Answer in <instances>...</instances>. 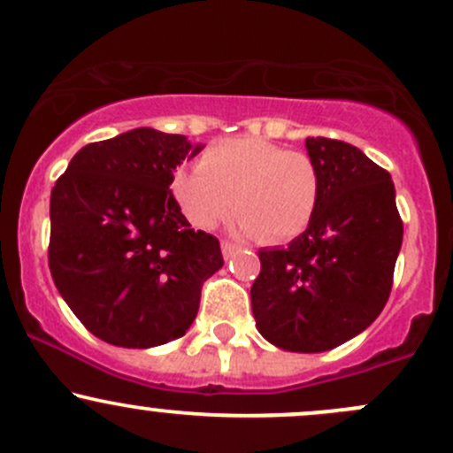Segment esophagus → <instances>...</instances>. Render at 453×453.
I'll use <instances>...</instances> for the list:
<instances>
[{
  "instance_id": "obj_1",
  "label": "esophagus",
  "mask_w": 453,
  "mask_h": 453,
  "mask_svg": "<svg viewBox=\"0 0 453 453\" xmlns=\"http://www.w3.org/2000/svg\"><path fill=\"white\" fill-rule=\"evenodd\" d=\"M220 248H222V255H225V259H231V257L240 250V246L231 244V242H222Z\"/></svg>"
}]
</instances>
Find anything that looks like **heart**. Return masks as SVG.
Listing matches in <instances>:
<instances>
[{"label":"heart","mask_w":453,"mask_h":453,"mask_svg":"<svg viewBox=\"0 0 453 453\" xmlns=\"http://www.w3.org/2000/svg\"><path fill=\"white\" fill-rule=\"evenodd\" d=\"M170 188L196 228L209 231L235 209L233 228L265 242L304 233L322 196L318 166L309 155L252 135L211 144L196 166L174 173Z\"/></svg>","instance_id":"1"}]
</instances>
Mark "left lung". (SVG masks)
Returning a JSON list of instances; mask_svg holds the SVG:
<instances>
[{"mask_svg":"<svg viewBox=\"0 0 453 453\" xmlns=\"http://www.w3.org/2000/svg\"><path fill=\"white\" fill-rule=\"evenodd\" d=\"M322 181L318 211L287 248H261L250 287L257 328L276 348L326 352L380 315L403 225L391 174L342 140L306 138Z\"/></svg>","mask_w":453,"mask_h":453,"instance_id":"left-lung-1","label":"left lung"}]
</instances>
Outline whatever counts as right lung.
I'll return each mask as SVG.
<instances>
[{"label": "right lung", "mask_w": 453, "mask_h": 453, "mask_svg": "<svg viewBox=\"0 0 453 453\" xmlns=\"http://www.w3.org/2000/svg\"><path fill=\"white\" fill-rule=\"evenodd\" d=\"M203 144L140 127L86 144L51 189L50 270L95 337L155 348L186 334L203 283L225 259L194 231L170 192L173 173Z\"/></svg>", "instance_id": "add662e5"}]
</instances>
